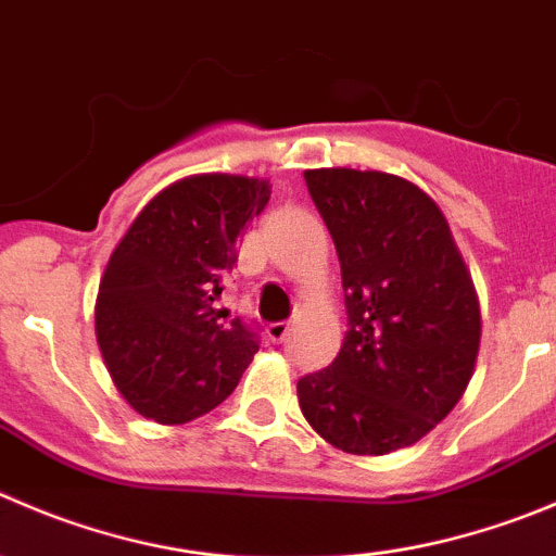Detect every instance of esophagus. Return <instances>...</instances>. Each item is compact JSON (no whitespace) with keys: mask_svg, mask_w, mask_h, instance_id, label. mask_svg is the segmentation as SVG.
Listing matches in <instances>:
<instances>
[{"mask_svg":"<svg viewBox=\"0 0 556 556\" xmlns=\"http://www.w3.org/2000/svg\"><path fill=\"white\" fill-rule=\"evenodd\" d=\"M289 330H292V321H273V325L267 327V336L273 338V341H287Z\"/></svg>","mask_w":556,"mask_h":556,"instance_id":"obj_1","label":"esophagus"}]
</instances>
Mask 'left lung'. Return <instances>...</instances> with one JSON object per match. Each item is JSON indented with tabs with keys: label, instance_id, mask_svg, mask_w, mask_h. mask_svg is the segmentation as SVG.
I'll list each match as a JSON object with an SVG mask.
<instances>
[{
	"label": "left lung",
	"instance_id": "1",
	"mask_svg": "<svg viewBox=\"0 0 556 556\" xmlns=\"http://www.w3.org/2000/svg\"><path fill=\"white\" fill-rule=\"evenodd\" d=\"M305 185L336 242L349 330L327 368L298 382L300 409L338 451L415 445L475 371L480 308L451 226L409 179L311 168Z\"/></svg>",
	"mask_w": 556,
	"mask_h": 556
}]
</instances>
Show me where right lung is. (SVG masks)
I'll use <instances>...</instances> for the list:
<instances>
[{
	"label": "right lung",
	"instance_id": "right-lung-1",
	"mask_svg": "<svg viewBox=\"0 0 556 556\" xmlns=\"http://www.w3.org/2000/svg\"><path fill=\"white\" fill-rule=\"evenodd\" d=\"M269 202L267 179L195 174L152 199L100 278L94 332L116 390L174 426L226 401L258 352V327L215 300L237 242Z\"/></svg>",
	"mask_w": 556,
	"mask_h": 556
}]
</instances>
